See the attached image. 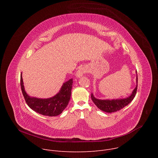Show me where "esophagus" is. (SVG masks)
Instances as JSON below:
<instances>
[{
	"label": "esophagus",
	"instance_id": "34e87169",
	"mask_svg": "<svg viewBox=\"0 0 158 158\" xmlns=\"http://www.w3.org/2000/svg\"><path fill=\"white\" fill-rule=\"evenodd\" d=\"M85 73V68H84V67H79L76 74V76L77 78H79V77H82Z\"/></svg>",
	"mask_w": 158,
	"mask_h": 158
}]
</instances>
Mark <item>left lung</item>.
<instances>
[{
	"label": "left lung",
	"mask_w": 158,
	"mask_h": 158,
	"mask_svg": "<svg viewBox=\"0 0 158 158\" xmlns=\"http://www.w3.org/2000/svg\"><path fill=\"white\" fill-rule=\"evenodd\" d=\"M136 73V86L132 91L131 94L123 99H99L94 97L93 93H91V99L96 106L101 110L111 113L121 110L127 105H128L134 98L136 94L138 88V74Z\"/></svg>",
	"instance_id": "8db88e82"
}]
</instances>
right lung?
<instances>
[{"label": "right lung", "instance_id": "obj_1", "mask_svg": "<svg viewBox=\"0 0 158 158\" xmlns=\"http://www.w3.org/2000/svg\"><path fill=\"white\" fill-rule=\"evenodd\" d=\"M73 79L63 83L60 91L54 96L42 99L29 96L25 91L22 73L20 75V86L26 103L29 107L37 113L48 116H56L60 114L68 105L71 96Z\"/></svg>", "mask_w": 158, "mask_h": 158}]
</instances>
